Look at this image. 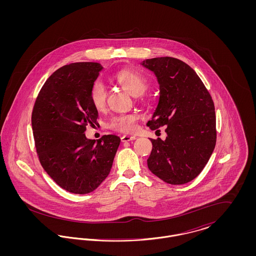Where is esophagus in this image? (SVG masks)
Returning <instances> with one entry per match:
<instances>
[{
	"label": "esophagus",
	"instance_id": "obj_1",
	"mask_svg": "<svg viewBox=\"0 0 256 256\" xmlns=\"http://www.w3.org/2000/svg\"><path fill=\"white\" fill-rule=\"evenodd\" d=\"M122 142H128V141H132L135 139V136H132V135H124L122 136Z\"/></svg>",
	"mask_w": 256,
	"mask_h": 256
}]
</instances>
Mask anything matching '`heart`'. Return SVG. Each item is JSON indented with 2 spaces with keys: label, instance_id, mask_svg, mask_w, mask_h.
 Returning a JSON list of instances; mask_svg holds the SVG:
<instances>
[{
  "label": "heart",
  "instance_id": "b5f03b06",
  "mask_svg": "<svg viewBox=\"0 0 256 256\" xmlns=\"http://www.w3.org/2000/svg\"><path fill=\"white\" fill-rule=\"evenodd\" d=\"M114 80L132 95L142 94L148 87L146 76L134 69H122L114 74ZM89 97L95 108L102 110L106 104L108 93L104 84L96 80L90 88ZM139 115L135 112L115 114L108 121V128L121 132H132L137 126Z\"/></svg>",
  "mask_w": 256,
  "mask_h": 256
}]
</instances>
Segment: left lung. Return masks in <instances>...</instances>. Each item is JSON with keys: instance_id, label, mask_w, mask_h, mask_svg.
<instances>
[{"instance_id": "1", "label": "left lung", "mask_w": 256, "mask_h": 256, "mask_svg": "<svg viewBox=\"0 0 256 256\" xmlns=\"http://www.w3.org/2000/svg\"><path fill=\"white\" fill-rule=\"evenodd\" d=\"M158 76V104L148 122L165 126L166 139L150 138V170L163 182H189L204 170L216 146V115L212 97L195 71L180 60L163 56L142 61Z\"/></svg>"}]
</instances>
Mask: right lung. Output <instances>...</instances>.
Here are the masks:
<instances>
[{
  "instance_id": "obj_1",
  "label": "right lung",
  "mask_w": 256,
  "mask_h": 256,
  "mask_svg": "<svg viewBox=\"0 0 256 256\" xmlns=\"http://www.w3.org/2000/svg\"><path fill=\"white\" fill-rule=\"evenodd\" d=\"M102 67L74 62L52 74L40 89L32 113L34 145L43 169L62 189L88 194L110 174L121 139L114 134L87 139L86 126H98L90 88Z\"/></svg>"
}]
</instances>
